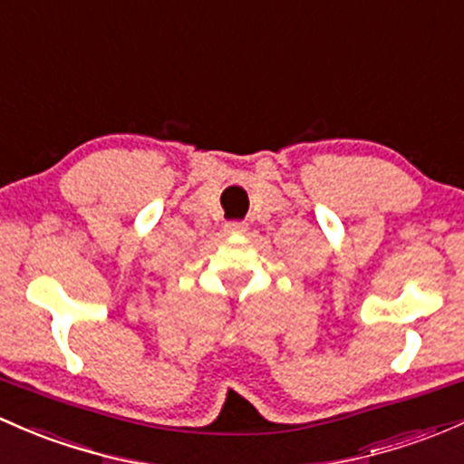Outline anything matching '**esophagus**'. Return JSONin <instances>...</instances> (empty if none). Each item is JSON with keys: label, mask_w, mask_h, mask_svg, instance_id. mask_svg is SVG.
Masks as SVG:
<instances>
[{"label": "esophagus", "mask_w": 464, "mask_h": 464, "mask_svg": "<svg viewBox=\"0 0 464 464\" xmlns=\"http://www.w3.org/2000/svg\"><path fill=\"white\" fill-rule=\"evenodd\" d=\"M224 231L233 233V236H240L246 231V222H227L224 224Z\"/></svg>", "instance_id": "34e87169"}]
</instances>
